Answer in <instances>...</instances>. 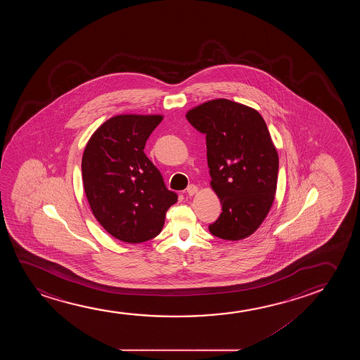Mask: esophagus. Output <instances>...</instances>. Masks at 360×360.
<instances>
[{
    "mask_svg": "<svg viewBox=\"0 0 360 360\" xmlns=\"http://www.w3.org/2000/svg\"><path fill=\"white\" fill-rule=\"evenodd\" d=\"M198 192L197 186H194V184H191V186H188L187 188V194L188 195H194L195 193Z\"/></svg>",
    "mask_w": 360,
    "mask_h": 360,
    "instance_id": "esophagus-1",
    "label": "esophagus"
}]
</instances>
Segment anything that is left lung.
<instances>
[{
  "mask_svg": "<svg viewBox=\"0 0 360 360\" xmlns=\"http://www.w3.org/2000/svg\"><path fill=\"white\" fill-rule=\"evenodd\" d=\"M186 117L205 135L212 187L221 202L209 231L229 241L246 238L266 219L276 191L279 158L266 122L229 99L209 101Z\"/></svg>",
  "mask_w": 360,
  "mask_h": 360,
  "instance_id": "1",
  "label": "left lung"
}]
</instances>
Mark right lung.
Listing matches in <instances>:
<instances>
[{"mask_svg": "<svg viewBox=\"0 0 360 360\" xmlns=\"http://www.w3.org/2000/svg\"><path fill=\"white\" fill-rule=\"evenodd\" d=\"M161 115H117L89 139L82 156L86 197L94 217L120 241L158 236L166 212L177 202L161 172L143 153Z\"/></svg>", "mask_w": 360, "mask_h": 360, "instance_id": "add662e5", "label": "right lung"}]
</instances>
